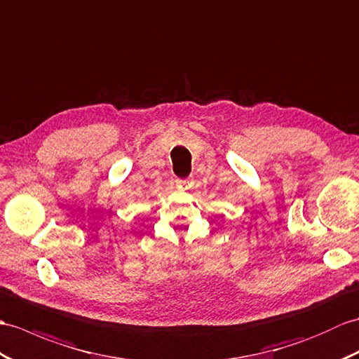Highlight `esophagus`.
Returning a JSON list of instances; mask_svg holds the SVG:
<instances>
[{
  "instance_id": "1",
  "label": "esophagus",
  "mask_w": 359,
  "mask_h": 359,
  "mask_svg": "<svg viewBox=\"0 0 359 359\" xmlns=\"http://www.w3.org/2000/svg\"><path fill=\"white\" fill-rule=\"evenodd\" d=\"M177 188L179 189H189L191 185H193V180L191 179H177Z\"/></svg>"
}]
</instances>
